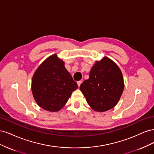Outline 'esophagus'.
Here are the masks:
<instances>
[{
  "label": "esophagus",
  "instance_id": "esophagus-1",
  "mask_svg": "<svg viewBox=\"0 0 154 154\" xmlns=\"http://www.w3.org/2000/svg\"><path fill=\"white\" fill-rule=\"evenodd\" d=\"M82 81H79V82H77V84H78V87H80V85L82 84Z\"/></svg>",
  "mask_w": 154,
  "mask_h": 154
}]
</instances>
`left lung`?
I'll return each instance as SVG.
<instances>
[{"label": "left lung", "instance_id": "1", "mask_svg": "<svg viewBox=\"0 0 154 154\" xmlns=\"http://www.w3.org/2000/svg\"><path fill=\"white\" fill-rule=\"evenodd\" d=\"M80 88L93 110L107 111L117 105L123 92L122 72L112 60L105 57L94 63L89 78L82 83Z\"/></svg>", "mask_w": 154, "mask_h": 154}]
</instances>
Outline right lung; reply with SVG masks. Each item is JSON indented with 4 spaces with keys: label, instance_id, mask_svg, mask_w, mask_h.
<instances>
[{
    "label": "right lung",
    "instance_id": "1",
    "mask_svg": "<svg viewBox=\"0 0 154 154\" xmlns=\"http://www.w3.org/2000/svg\"><path fill=\"white\" fill-rule=\"evenodd\" d=\"M77 88L63 60L56 54L40 64L32 78L31 91L36 103L50 112L62 109Z\"/></svg>",
    "mask_w": 154,
    "mask_h": 154
}]
</instances>
